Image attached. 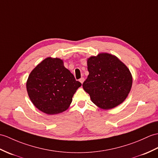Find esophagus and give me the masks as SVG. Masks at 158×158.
Segmentation results:
<instances>
[{"label":"esophagus","instance_id":"1","mask_svg":"<svg viewBox=\"0 0 158 158\" xmlns=\"http://www.w3.org/2000/svg\"><path fill=\"white\" fill-rule=\"evenodd\" d=\"M84 80H85V79H84L83 77H81V79H79V81H80L81 83H83V81H84Z\"/></svg>","mask_w":158,"mask_h":158}]
</instances>
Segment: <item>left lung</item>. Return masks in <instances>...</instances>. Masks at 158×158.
<instances>
[{
	"label": "left lung",
	"instance_id": "8db88e82",
	"mask_svg": "<svg viewBox=\"0 0 158 158\" xmlns=\"http://www.w3.org/2000/svg\"><path fill=\"white\" fill-rule=\"evenodd\" d=\"M89 75L83 89L98 107L108 110L124 101L129 94L133 77L127 66L114 55L100 53L87 59Z\"/></svg>",
	"mask_w": 158,
	"mask_h": 158
}]
</instances>
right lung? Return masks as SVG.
I'll use <instances>...</instances> for the list:
<instances>
[{
    "instance_id": "obj_1",
    "label": "right lung",
    "mask_w": 158,
    "mask_h": 158,
    "mask_svg": "<svg viewBox=\"0 0 158 158\" xmlns=\"http://www.w3.org/2000/svg\"><path fill=\"white\" fill-rule=\"evenodd\" d=\"M81 85L63 60L48 57L33 69L26 83L28 96L40 111L56 114L69 108L73 96Z\"/></svg>"
}]
</instances>
